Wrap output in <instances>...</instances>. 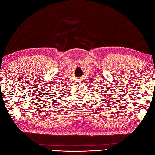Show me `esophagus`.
Returning <instances> with one entry per match:
<instances>
[{
	"instance_id": "obj_1",
	"label": "esophagus",
	"mask_w": 155,
	"mask_h": 155,
	"mask_svg": "<svg viewBox=\"0 0 155 155\" xmlns=\"http://www.w3.org/2000/svg\"><path fill=\"white\" fill-rule=\"evenodd\" d=\"M78 82H79L80 83H83V80H82V79H78Z\"/></svg>"
}]
</instances>
